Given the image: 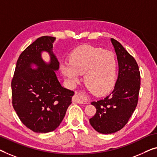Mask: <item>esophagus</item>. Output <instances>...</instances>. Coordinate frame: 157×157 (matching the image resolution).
<instances>
[{"instance_id": "obj_1", "label": "esophagus", "mask_w": 157, "mask_h": 157, "mask_svg": "<svg viewBox=\"0 0 157 157\" xmlns=\"http://www.w3.org/2000/svg\"><path fill=\"white\" fill-rule=\"evenodd\" d=\"M72 100H73L74 102L78 103V104H86V101L85 99V97L81 93H75V94L72 98Z\"/></svg>"}]
</instances>
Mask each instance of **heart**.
I'll return each instance as SVG.
<instances>
[{"instance_id":"heart-1","label":"heart","mask_w":157,"mask_h":157,"mask_svg":"<svg viewBox=\"0 0 157 157\" xmlns=\"http://www.w3.org/2000/svg\"><path fill=\"white\" fill-rule=\"evenodd\" d=\"M60 71L71 83L78 82L79 75H84V82L88 90L94 95L101 96L114 86L116 60L109 51L82 46L72 53L70 63L60 65Z\"/></svg>"}]
</instances>
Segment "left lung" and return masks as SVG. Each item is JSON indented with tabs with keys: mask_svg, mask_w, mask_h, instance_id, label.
<instances>
[{
	"mask_svg": "<svg viewBox=\"0 0 157 157\" xmlns=\"http://www.w3.org/2000/svg\"><path fill=\"white\" fill-rule=\"evenodd\" d=\"M111 42L118 63V75L114 90L105 99L92 101L97 109L90 119L98 132L112 134L125 125L136 108L140 88V74L136 60L114 39Z\"/></svg>",
	"mask_w": 157,
	"mask_h": 157,
	"instance_id": "left-lung-1",
	"label": "left lung"
}]
</instances>
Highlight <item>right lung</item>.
Wrapping results in <instances>:
<instances>
[{
    "label": "right lung",
    "instance_id": "obj_1",
    "mask_svg": "<svg viewBox=\"0 0 157 157\" xmlns=\"http://www.w3.org/2000/svg\"><path fill=\"white\" fill-rule=\"evenodd\" d=\"M56 38L41 36L21 53L12 80L13 106L22 123L35 132L56 130L72 103V91L63 87L56 72L59 62L53 51ZM46 52L49 61L41 54Z\"/></svg>",
    "mask_w": 157,
    "mask_h": 157
}]
</instances>
